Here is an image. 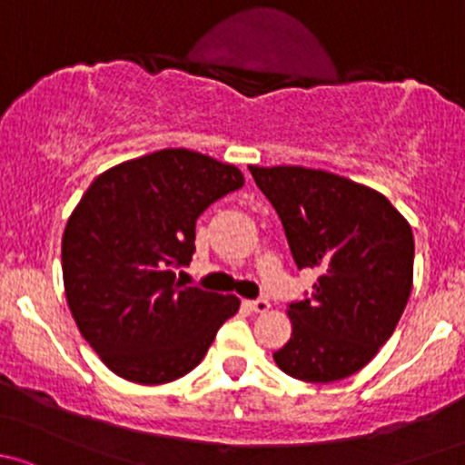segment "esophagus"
<instances>
[{
	"mask_svg": "<svg viewBox=\"0 0 465 465\" xmlns=\"http://www.w3.org/2000/svg\"><path fill=\"white\" fill-rule=\"evenodd\" d=\"M246 306L251 311H255V313H266V311L271 309V302H268L266 298H260V300H248Z\"/></svg>",
	"mask_w": 465,
	"mask_h": 465,
	"instance_id": "obj_1",
	"label": "esophagus"
}]
</instances>
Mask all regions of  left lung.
Returning <instances> with one entry per match:
<instances>
[{
  "instance_id": "8db88e82",
  "label": "left lung",
  "mask_w": 465,
  "mask_h": 465,
  "mask_svg": "<svg viewBox=\"0 0 465 465\" xmlns=\"http://www.w3.org/2000/svg\"><path fill=\"white\" fill-rule=\"evenodd\" d=\"M277 210L298 268L320 272L289 304L291 338L272 353L284 374L333 382L356 374L390 340L414 277V234L385 194L302 165L248 167Z\"/></svg>"
}]
</instances>
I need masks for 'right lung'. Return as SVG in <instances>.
Wrapping results in <instances>:
<instances>
[{
    "instance_id": "right-lung-1",
    "label": "right lung",
    "mask_w": 465,
    "mask_h": 465,
    "mask_svg": "<svg viewBox=\"0 0 465 465\" xmlns=\"http://www.w3.org/2000/svg\"><path fill=\"white\" fill-rule=\"evenodd\" d=\"M243 185L231 163L159 150L95 176L62 234L66 304L116 376L163 385L203 361L237 295L185 286L199 214Z\"/></svg>"
}]
</instances>
